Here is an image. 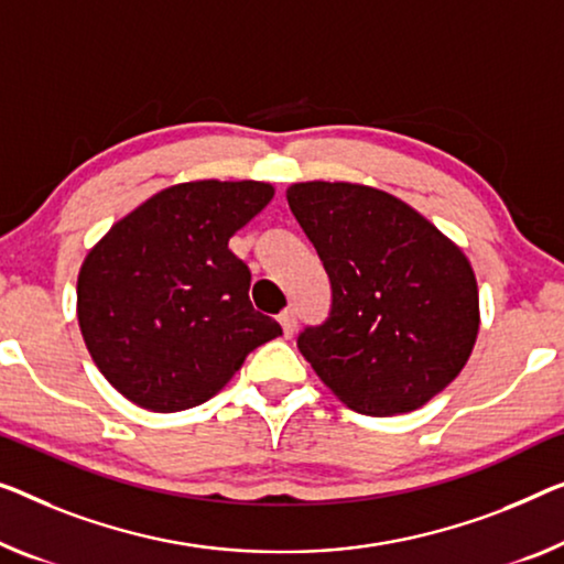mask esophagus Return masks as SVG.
I'll use <instances>...</instances> for the list:
<instances>
[{"mask_svg":"<svg viewBox=\"0 0 564 564\" xmlns=\"http://www.w3.org/2000/svg\"><path fill=\"white\" fill-rule=\"evenodd\" d=\"M279 322L283 326V336H293V332H296V314L293 311H283V314L279 316Z\"/></svg>","mask_w":564,"mask_h":564,"instance_id":"esophagus-1","label":"esophagus"}]
</instances>
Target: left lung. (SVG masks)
<instances>
[{
    "instance_id": "8db88e82",
    "label": "left lung",
    "mask_w": 564,
    "mask_h": 564,
    "mask_svg": "<svg viewBox=\"0 0 564 564\" xmlns=\"http://www.w3.org/2000/svg\"><path fill=\"white\" fill-rule=\"evenodd\" d=\"M285 199L332 283L329 316L299 334L301 355L357 413L423 408L476 344L478 285L464 250L365 184L301 182Z\"/></svg>"
}]
</instances>
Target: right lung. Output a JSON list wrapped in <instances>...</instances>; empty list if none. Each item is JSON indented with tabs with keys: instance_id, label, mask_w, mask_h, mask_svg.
<instances>
[{
	"instance_id": "1",
	"label": "right lung",
	"mask_w": 564,
	"mask_h": 564,
	"mask_svg": "<svg viewBox=\"0 0 564 564\" xmlns=\"http://www.w3.org/2000/svg\"><path fill=\"white\" fill-rule=\"evenodd\" d=\"M273 199L265 182H184L100 238L78 275V322L108 382L133 405L176 413L220 392L283 334L250 304L228 242Z\"/></svg>"
}]
</instances>
